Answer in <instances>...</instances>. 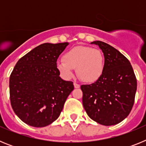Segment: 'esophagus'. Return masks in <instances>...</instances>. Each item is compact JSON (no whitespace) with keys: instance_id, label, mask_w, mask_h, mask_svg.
<instances>
[{"instance_id":"34e87169","label":"esophagus","mask_w":146,"mask_h":146,"mask_svg":"<svg viewBox=\"0 0 146 146\" xmlns=\"http://www.w3.org/2000/svg\"><path fill=\"white\" fill-rule=\"evenodd\" d=\"M74 86L75 88H79L80 87V84H78V83H77V82H74Z\"/></svg>"}]
</instances>
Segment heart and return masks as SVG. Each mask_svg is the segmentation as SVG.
<instances>
[{"mask_svg": "<svg viewBox=\"0 0 146 146\" xmlns=\"http://www.w3.org/2000/svg\"><path fill=\"white\" fill-rule=\"evenodd\" d=\"M58 70L66 79L74 76L86 82H94L102 77L104 70V57L101 50L87 46H77L64 53L63 60L56 64Z\"/></svg>", "mask_w": 146, "mask_h": 146, "instance_id": "obj_1", "label": "heart"}]
</instances>
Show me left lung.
<instances>
[{
	"mask_svg": "<svg viewBox=\"0 0 146 146\" xmlns=\"http://www.w3.org/2000/svg\"><path fill=\"white\" fill-rule=\"evenodd\" d=\"M104 56L102 77L91 85H82V104L88 115L104 126L117 124L131 112L137 80L129 60L105 42L95 41Z\"/></svg>",
	"mask_w": 146,
	"mask_h": 146,
	"instance_id": "1",
	"label": "left lung"
}]
</instances>
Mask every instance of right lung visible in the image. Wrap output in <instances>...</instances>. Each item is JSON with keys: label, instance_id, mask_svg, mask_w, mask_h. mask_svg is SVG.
Listing matches in <instances>:
<instances>
[{"label": "right lung", "instance_id": "right-lung-1", "mask_svg": "<svg viewBox=\"0 0 146 146\" xmlns=\"http://www.w3.org/2000/svg\"><path fill=\"white\" fill-rule=\"evenodd\" d=\"M68 42L44 43L15 65L9 77L11 108L24 123L44 127L57 119L73 90L72 81L60 78L56 64Z\"/></svg>", "mask_w": 146, "mask_h": 146}]
</instances>
